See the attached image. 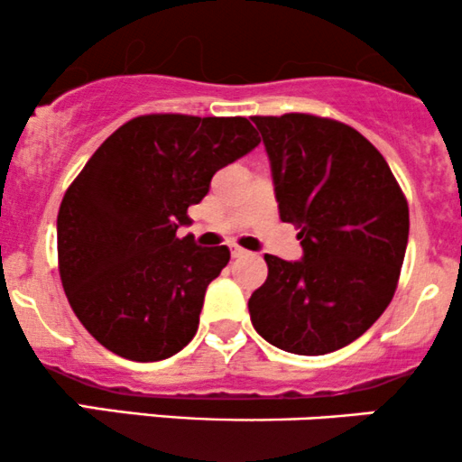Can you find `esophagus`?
<instances>
[{"instance_id":"34e87169","label":"esophagus","mask_w":462,"mask_h":462,"mask_svg":"<svg viewBox=\"0 0 462 462\" xmlns=\"http://www.w3.org/2000/svg\"><path fill=\"white\" fill-rule=\"evenodd\" d=\"M230 252H232V258H243V256H247V249H243V247H238V245H232Z\"/></svg>"}]
</instances>
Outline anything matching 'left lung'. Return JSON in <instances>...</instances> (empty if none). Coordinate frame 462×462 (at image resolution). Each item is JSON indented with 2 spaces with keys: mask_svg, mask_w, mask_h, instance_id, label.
Segmentation results:
<instances>
[{
  "mask_svg": "<svg viewBox=\"0 0 462 462\" xmlns=\"http://www.w3.org/2000/svg\"><path fill=\"white\" fill-rule=\"evenodd\" d=\"M272 162L280 219L298 227L301 261L264 254L249 298L264 341L321 356L356 341L393 300L408 243V204L383 153L341 121L252 116Z\"/></svg>",
  "mask_w": 462,
  "mask_h": 462,
  "instance_id": "left-lung-1",
  "label": "left lung"
}]
</instances>
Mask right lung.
<instances>
[{
  "instance_id": "add662e5",
  "label": "right lung",
  "mask_w": 462,
  "mask_h": 462,
  "mask_svg": "<svg viewBox=\"0 0 462 462\" xmlns=\"http://www.w3.org/2000/svg\"><path fill=\"white\" fill-rule=\"evenodd\" d=\"M258 143L245 116L143 115L97 147L58 210L62 289L95 341L136 363L189 346L230 249L176 232L215 173Z\"/></svg>"
}]
</instances>
